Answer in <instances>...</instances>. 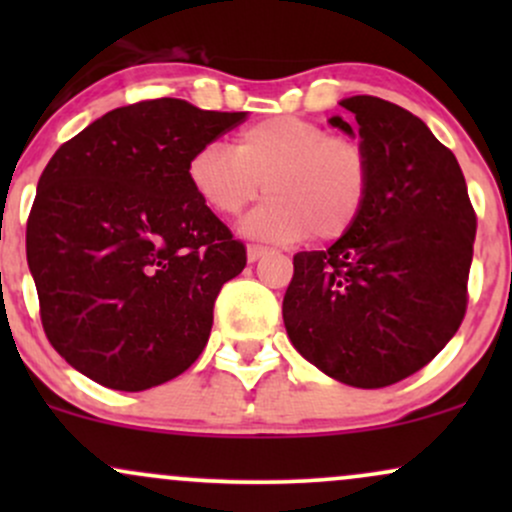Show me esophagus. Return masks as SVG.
<instances>
[{
  "mask_svg": "<svg viewBox=\"0 0 512 512\" xmlns=\"http://www.w3.org/2000/svg\"><path fill=\"white\" fill-rule=\"evenodd\" d=\"M269 252H272V250L264 248V245H250V248H248V260L250 262H257V260H262L264 255H269Z\"/></svg>",
  "mask_w": 512,
  "mask_h": 512,
  "instance_id": "obj_1",
  "label": "esophagus"
}]
</instances>
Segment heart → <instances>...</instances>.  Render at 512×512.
<instances>
[{
	"instance_id": "heart-1",
	"label": "heart",
	"mask_w": 512,
	"mask_h": 512,
	"mask_svg": "<svg viewBox=\"0 0 512 512\" xmlns=\"http://www.w3.org/2000/svg\"><path fill=\"white\" fill-rule=\"evenodd\" d=\"M187 180L219 216H238L267 192L245 221L262 240H337L361 221L373 190V166L358 139L337 137L320 122L274 115L238 134L236 149L209 142L192 154Z\"/></svg>"
}]
</instances>
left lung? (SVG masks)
Wrapping results in <instances>:
<instances>
[{
  "mask_svg": "<svg viewBox=\"0 0 512 512\" xmlns=\"http://www.w3.org/2000/svg\"><path fill=\"white\" fill-rule=\"evenodd\" d=\"M373 166L361 221L327 250L293 255L284 325L298 354L354 387L409 378L460 330L477 214L448 146L409 110L351 96ZM330 125L354 134L342 117Z\"/></svg>",
  "mask_w": 512,
  "mask_h": 512,
  "instance_id": "8db88e82",
  "label": "left lung"
}]
</instances>
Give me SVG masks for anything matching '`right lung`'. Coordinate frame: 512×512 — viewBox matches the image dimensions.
<instances>
[{"label":"right lung","instance_id":"right-lung-1","mask_svg":"<svg viewBox=\"0 0 512 512\" xmlns=\"http://www.w3.org/2000/svg\"><path fill=\"white\" fill-rule=\"evenodd\" d=\"M243 120L180 98L139 101L64 142L40 175L26 226L40 320L98 385H163L207 346L216 296L248 255L195 195L187 163Z\"/></svg>","mask_w":512,"mask_h":512}]
</instances>
